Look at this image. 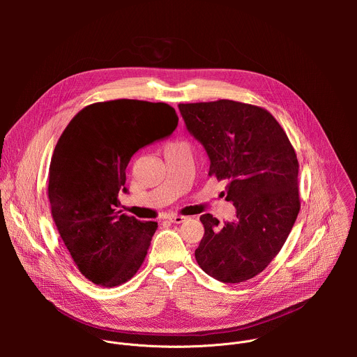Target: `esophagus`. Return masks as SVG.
Returning <instances> with one entry per match:
<instances>
[{
	"mask_svg": "<svg viewBox=\"0 0 357 357\" xmlns=\"http://www.w3.org/2000/svg\"><path fill=\"white\" fill-rule=\"evenodd\" d=\"M168 219H169V222L179 225V223H183L188 218H185V216H179V215H172V216H169Z\"/></svg>",
	"mask_w": 357,
	"mask_h": 357,
	"instance_id": "34e87169",
	"label": "esophagus"
}]
</instances>
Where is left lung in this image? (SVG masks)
<instances>
[{
  "instance_id": "left-lung-1",
  "label": "left lung",
  "mask_w": 357,
  "mask_h": 357,
  "mask_svg": "<svg viewBox=\"0 0 357 357\" xmlns=\"http://www.w3.org/2000/svg\"><path fill=\"white\" fill-rule=\"evenodd\" d=\"M186 130L205 148L209 175L226 181L236 218L219 225L202 215L205 236L195 250L200 268L226 284L260 274L280 252L299 212L298 160L264 109L218 100L179 105Z\"/></svg>"
}]
</instances>
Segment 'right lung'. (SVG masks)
<instances>
[{
  "label": "right lung",
  "mask_w": 357,
  "mask_h": 357,
  "mask_svg": "<svg viewBox=\"0 0 357 357\" xmlns=\"http://www.w3.org/2000/svg\"><path fill=\"white\" fill-rule=\"evenodd\" d=\"M176 126L178 116L165 103L120 98L84 107L61 135L47 196L65 245L91 282L121 285L144 263L158 223L121 213L119 195L128 192L131 157Z\"/></svg>",
  "instance_id": "add662e5"
}]
</instances>
